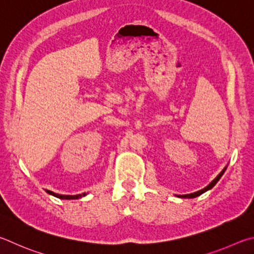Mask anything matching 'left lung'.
<instances>
[{"label": "left lung", "mask_w": 254, "mask_h": 254, "mask_svg": "<svg viewBox=\"0 0 254 254\" xmlns=\"http://www.w3.org/2000/svg\"><path fill=\"white\" fill-rule=\"evenodd\" d=\"M226 168H228V165H226L223 170H222V172L220 173L219 175H217L214 180H213L210 184H208L207 186H205V188L204 189H202V190H197V192H194V193H190V194H185V195H176L177 197H181V198H194V197H197V196H199V195H202L203 193H205V192H207V190H210L211 189H213L215 186V184L217 183V182L220 181V179L222 176H223V174H224V172L226 171Z\"/></svg>", "instance_id": "left-lung-1"}]
</instances>
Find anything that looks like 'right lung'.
I'll return each mask as SVG.
<instances>
[{"label":"right lung","instance_id":"obj_1","mask_svg":"<svg viewBox=\"0 0 254 254\" xmlns=\"http://www.w3.org/2000/svg\"><path fill=\"white\" fill-rule=\"evenodd\" d=\"M46 192L48 194L52 195V196H56V197L61 198V199H78V198H81L82 196H86V195H87V193L77 194V195H60V194H57V193L52 192V190H46Z\"/></svg>","mask_w":254,"mask_h":254}]
</instances>
